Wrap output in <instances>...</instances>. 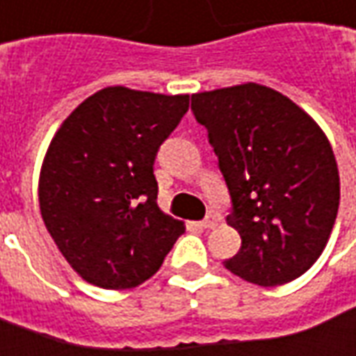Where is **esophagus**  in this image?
I'll return each mask as SVG.
<instances>
[{"instance_id":"34e87169","label":"esophagus","mask_w":356,"mask_h":356,"mask_svg":"<svg viewBox=\"0 0 356 356\" xmlns=\"http://www.w3.org/2000/svg\"><path fill=\"white\" fill-rule=\"evenodd\" d=\"M219 220L220 219L217 215H209V217H205V219L200 222V227H202V229H215V227L219 225Z\"/></svg>"}]
</instances>
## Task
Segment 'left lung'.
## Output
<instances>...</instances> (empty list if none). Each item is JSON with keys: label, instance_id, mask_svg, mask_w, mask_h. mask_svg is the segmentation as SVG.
<instances>
[{"label": "left lung", "instance_id": "obj_1", "mask_svg": "<svg viewBox=\"0 0 356 356\" xmlns=\"http://www.w3.org/2000/svg\"><path fill=\"white\" fill-rule=\"evenodd\" d=\"M195 120L219 156L242 246L225 267L259 286L306 273L327 244L339 209L332 145L300 106L244 83L192 95Z\"/></svg>", "mask_w": 356, "mask_h": 356}]
</instances>
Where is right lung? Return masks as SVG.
I'll list each match as a JSON object with an SVG mask.
<instances>
[{
	"label": "right lung",
	"instance_id": "1",
	"mask_svg": "<svg viewBox=\"0 0 356 356\" xmlns=\"http://www.w3.org/2000/svg\"><path fill=\"white\" fill-rule=\"evenodd\" d=\"M190 95L106 87L63 120L44 156L38 202L63 257L87 283L134 289L163 266L182 220L156 205V151Z\"/></svg>",
	"mask_w": 356,
	"mask_h": 356
}]
</instances>
